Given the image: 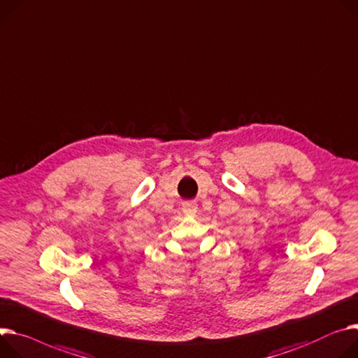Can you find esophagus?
I'll return each mask as SVG.
<instances>
[{
	"label": "esophagus",
	"mask_w": 358,
	"mask_h": 358,
	"mask_svg": "<svg viewBox=\"0 0 358 358\" xmlns=\"http://www.w3.org/2000/svg\"><path fill=\"white\" fill-rule=\"evenodd\" d=\"M183 213L185 215H187V216H192V215H195L196 213V209H198V206H196V203H194V202H186V203H183Z\"/></svg>",
	"instance_id": "esophagus-1"
}]
</instances>
